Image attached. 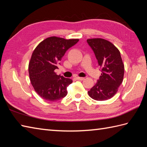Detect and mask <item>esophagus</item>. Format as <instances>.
Masks as SVG:
<instances>
[{"mask_svg":"<svg viewBox=\"0 0 147 147\" xmlns=\"http://www.w3.org/2000/svg\"><path fill=\"white\" fill-rule=\"evenodd\" d=\"M76 79L78 80L82 81V80H85V78H82V77H76Z\"/></svg>","mask_w":147,"mask_h":147,"instance_id":"obj_1","label":"esophagus"}]
</instances>
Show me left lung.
<instances>
[{
  "instance_id": "obj_1",
  "label": "left lung",
  "mask_w": 147,
  "mask_h": 147,
  "mask_svg": "<svg viewBox=\"0 0 147 147\" xmlns=\"http://www.w3.org/2000/svg\"><path fill=\"white\" fill-rule=\"evenodd\" d=\"M101 69V76L88 92L95 100L110 99L117 93L123 81L124 66L120 52L110 42L102 38L87 40Z\"/></svg>"
}]
</instances>
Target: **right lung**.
Listing matches in <instances>:
<instances>
[{
	"instance_id": "right-lung-1",
	"label": "right lung",
	"mask_w": 147,
	"mask_h": 147,
	"mask_svg": "<svg viewBox=\"0 0 147 147\" xmlns=\"http://www.w3.org/2000/svg\"><path fill=\"white\" fill-rule=\"evenodd\" d=\"M78 41L51 36L43 40L34 50L29 63V76L35 92L43 99L54 102L67 95V87L73 81L57 75L54 71L58 69L65 52Z\"/></svg>"
}]
</instances>
